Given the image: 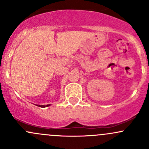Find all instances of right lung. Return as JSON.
<instances>
[{
    "label": "right lung",
    "instance_id": "obj_1",
    "mask_svg": "<svg viewBox=\"0 0 149 149\" xmlns=\"http://www.w3.org/2000/svg\"><path fill=\"white\" fill-rule=\"evenodd\" d=\"M50 104H47V105H37L38 107H45L49 106Z\"/></svg>",
    "mask_w": 149,
    "mask_h": 149
}]
</instances>
